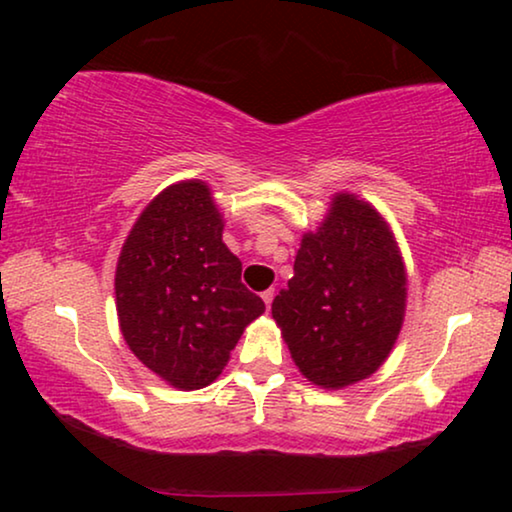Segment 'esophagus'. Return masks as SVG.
Segmentation results:
<instances>
[{"label":"esophagus","instance_id":"obj_1","mask_svg":"<svg viewBox=\"0 0 512 512\" xmlns=\"http://www.w3.org/2000/svg\"><path fill=\"white\" fill-rule=\"evenodd\" d=\"M273 296H276V289H266V292H262V301L266 303V308H271Z\"/></svg>","mask_w":512,"mask_h":512}]
</instances>
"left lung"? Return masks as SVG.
<instances>
[{
	"label": "left lung",
	"instance_id": "1",
	"mask_svg": "<svg viewBox=\"0 0 512 512\" xmlns=\"http://www.w3.org/2000/svg\"><path fill=\"white\" fill-rule=\"evenodd\" d=\"M404 308L407 271L391 227L370 202L335 193L271 305L296 368L326 391L368 379L391 354Z\"/></svg>",
	"mask_w": 512,
	"mask_h": 512
}]
</instances>
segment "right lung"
Here are the masks:
<instances>
[{
  "label": "right lung",
  "instance_id": "obj_1",
  "mask_svg": "<svg viewBox=\"0 0 512 512\" xmlns=\"http://www.w3.org/2000/svg\"><path fill=\"white\" fill-rule=\"evenodd\" d=\"M223 227L207 183L179 181L144 207L119 253L121 335L137 361L179 391L216 381L246 326L264 312L241 282Z\"/></svg>",
  "mask_w": 512,
  "mask_h": 512
}]
</instances>
